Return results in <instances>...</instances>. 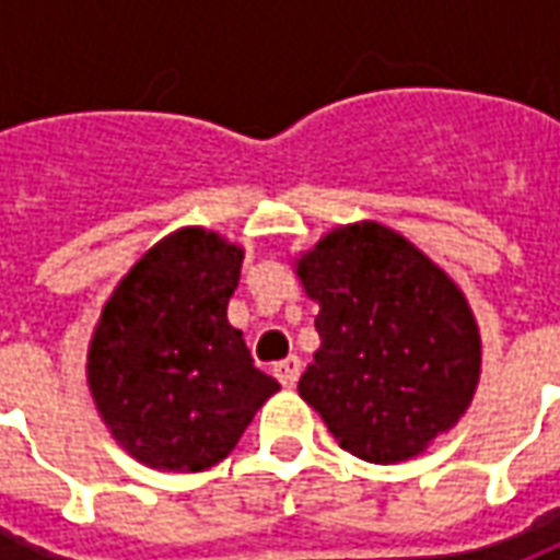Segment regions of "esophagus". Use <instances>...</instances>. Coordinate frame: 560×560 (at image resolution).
I'll return each mask as SVG.
<instances>
[{"label": "esophagus", "instance_id": "obj_1", "mask_svg": "<svg viewBox=\"0 0 560 560\" xmlns=\"http://www.w3.org/2000/svg\"><path fill=\"white\" fill-rule=\"evenodd\" d=\"M276 377L281 381V387H293L296 381H300V372H303V363H300V357H288V360H281L276 363Z\"/></svg>", "mask_w": 560, "mask_h": 560}]
</instances>
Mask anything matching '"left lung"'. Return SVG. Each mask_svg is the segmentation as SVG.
Masks as SVG:
<instances>
[{"label": "left lung", "mask_w": 560, "mask_h": 560, "mask_svg": "<svg viewBox=\"0 0 560 560\" xmlns=\"http://www.w3.org/2000/svg\"><path fill=\"white\" fill-rule=\"evenodd\" d=\"M293 269L320 305L303 401L351 456L396 465L425 453L480 384L482 341L468 296L381 221L332 228L293 257Z\"/></svg>", "instance_id": "1"}]
</instances>
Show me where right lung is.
Returning a JSON list of instances; mask_svg holds the SVG:
<instances>
[{
  "instance_id": "add662e5",
  "label": "right lung",
  "mask_w": 560,
  "mask_h": 560,
  "mask_svg": "<svg viewBox=\"0 0 560 560\" xmlns=\"http://www.w3.org/2000/svg\"><path fill=\"white\" fill-rule=\"evenodd\" d=\"M243 257V245L197 224L167 233L119 279L92 329L95 411L147 468L219 465L281 389L228 320Z\"/></svg>"
}]
</instances>
